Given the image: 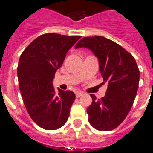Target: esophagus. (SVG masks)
<instances>
[{
    "label": "esophagus",
    "instance_id": "34e87169",
    "mask_svg": "<svg viewBox=\"0 0 153 153\" xmlns=\"http://www.w3.org/2000/svg\"><path fill=\"white\" fill-rule=\"evenodd\" d=\"M83 95H84V93H82V92H76L75 93V96H76L77 98L80 97V96H83Z\"/></svg>",
    "mask_w": 153,
    "mask_h": 153
}]
</instances>
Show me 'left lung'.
Here are the masks:
<instances>
[{
    "label": "left lung",
    "instance_id": "1",
    "mask_svg": "<svg viewBox=\"0 0 153 153\" xmlns=\"http://www.w3.org/2000/svg\"><path fill=\"white\" fill-rule=\"evenodd\" d=\"M83 47L91 50L97 57L101 75L108 83L104 97L96 99L90 94L93 102L87 108L88 121L99 131H111L126 119L131 110L138 89L140 71L129 52L105 37H84L75 48Z\"/></svg>",
    "mask_w": 153,
    "mask_h": 153
}]
</instances>
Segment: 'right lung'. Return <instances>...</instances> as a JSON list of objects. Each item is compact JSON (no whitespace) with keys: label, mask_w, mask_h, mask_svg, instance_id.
Wrapping results in <instances>:
<instances>
[{"label":"right lung","mask_w":153,"mask_h":153,"mask_svg":"<svg viewBox=\"0 0 153 153\" xmlns=\"http://www.w3.org/2000/svg\"><path fill=\"white\" fill-rule=\"evenodd\" d=\"M80 38L43 34L34 39L19 58L17 74L24 104L31 119L44 129L60 128L69 116L75 93L58 89L56 95L52 81L66 53Z\"/></svg>","instance_id":"right-lung-1"}]
</instances>
